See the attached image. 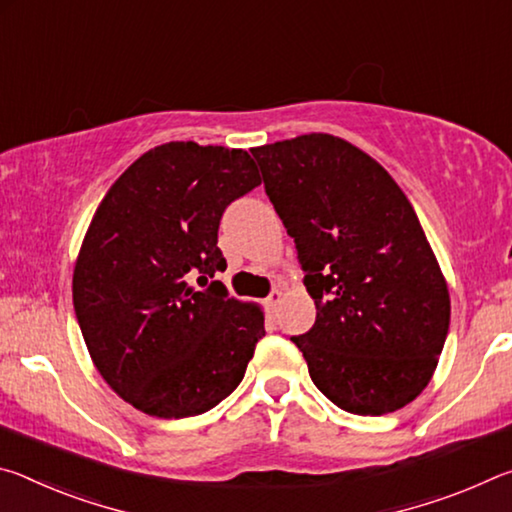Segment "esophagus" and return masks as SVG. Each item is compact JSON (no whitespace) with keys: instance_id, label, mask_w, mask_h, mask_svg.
I'll return each instance as SVG.
<instances>
[{"instance_id":"esophagus-1","label":"esophagus","mask_w":512,"mask_h":512,"mask_svg":"<svg viewBox=\"0 0 512 512\" xmlns=\"http://www.w3.org/2000/svg\"><path fill=\"white\" fill-rule=\"evenodd\" d=\"M282 298H284V293L280 291V289H275L271 296L266 298V307L271 309V311H277V307H280V302H282Z\"/></svg>"}]
</instances>
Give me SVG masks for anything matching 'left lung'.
I'll return each mask as SVG.
<instances>
[{"label": "left lung", "mask_w": 512, "mask_h": 512, "mask_svg": "<svg viewBox=\"0 0 512 512\" xmlns=\"http://www.w3.org/2000/svg\"><path fill=\"white\" fill-rule=\"evenodd\" d=\"M293 237L316 323L291 336L327 400L384 415L418 397L449 329V289L409 198L359 146L327 133L250 149Z\"/></svg>", "instance_id": "8db88e82"}]
</instances>
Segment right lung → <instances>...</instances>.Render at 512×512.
Wrapping results in <instances>:
<instances>
[{
    "mask_svg": "<svg viewBox=\"0 0 512 512\" xmlns=\"http://www.w3.org/2000/svg\"><path fill=\"white\" fill-rule=\"evenodd\" d=\"M262 185L244 149L169 142L140 155L103 196L72 277L92 363L121 400L164 420L214 409L244 379L264 311L230 298L216 246L235 198Z\"/></svg>",
    "mask_w": 512,
    "mask_h": 512,
    "instance_id": "right-lung-1",
    "label": "right lung"
}]
</instances>
